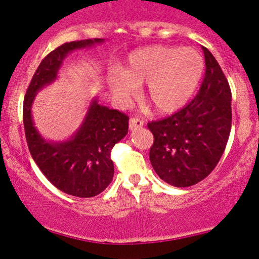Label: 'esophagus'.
<instances>
[{"instance_id":"34e87169","label":"esophagus","mask_w":259,"mask_h":259,"mask_svg":"<svg viewBox=\"0 0 259 259\" xmlns=\"http://www.w3.org/2000/svg\"><path fill=\"white\" fill-rule=\"evenodd\" d=\"M143 124H144L143 120H139V118H137V117H133L130 120V130L136 131V130L141 128V127H143Z\"/></svg>"}]
</instances>
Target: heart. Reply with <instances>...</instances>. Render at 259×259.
Segmentation results:
<instances>
[{
	"mask_svg": "<svg viewBox=\"0 0 259 259\" xmlns=\"http://www.w3.org/2000/svg\"><path fill=\"white\" fill-rule=\"evenodd\" d=\"M204 71L203 57L191 48L154 45L127 56L122 71L107 75V87L120 103H127L147 84V100L158 114L184 107L198 88Z\"/></svg>",
	"mask_w": 259,
	"mask_h": 259,
	"instance_id": "obj_1",
	"label": "heart"
}]
</instances>
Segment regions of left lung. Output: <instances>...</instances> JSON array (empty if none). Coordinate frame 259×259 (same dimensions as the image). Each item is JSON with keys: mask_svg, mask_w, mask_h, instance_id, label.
I'll return each instance as SVG.
<instances>
[{"mask_svg": "<svg viewBox=\"0 0 259 259\" xmlns=\"http://www.w3.org/2000/svg\"><path fill=\"white\" fill-rule=\"evenodd\" d=\"M205 74L198 94L176 114L152 121L149 159L158 176L175 187L204 180L222 158L231 130V91L215 57L203 46Z\"/></svg>", "mask_w": 259, "mask_h": 259, "instance_id": "left-lung-1", "label": "left lung"}]
</instances>
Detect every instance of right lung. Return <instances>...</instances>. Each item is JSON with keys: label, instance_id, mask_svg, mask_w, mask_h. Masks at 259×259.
Instances as JSON below:
<instances>
[{"label": "right lung", "instance_id": "add662e5", "mask_svg": "<svg viewBox=\"0 0 259 259\" xmlns=\"http://www.w3.org/2000/svg\"><path fill=\"white\" fill-rule=\"evenodd\" d=\"M104 39L66 42L41 61L29 84L23 104V122L29 152L46 179L60 191L89 198L111 184L114 162L110 154L128 132V116L100 105L94 98L77 132L63 142L46 141L34 126L31 105L36 93L54 82L69 52L92 48Z\"/></svg>", "mask_w": 259, "mask_h": 259}]
</instances>
